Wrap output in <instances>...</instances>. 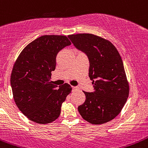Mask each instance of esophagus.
Segmentation results:
<instances>
[{
	"mask_svg": "<svg viewBox=\"0 0 148 148\" xmlns=\"http://www.w3.org/2000/svg\"><path fill=\"white\" fill-rule=\"evenodd\" d=\"M72 89H73V90H77L78 87H77V86H72Z\"/></svg>",
	"mask_w": 148,
	"mask_h": 148,
	"instance_id": "1",
	"label": "esophagus"
}]
</instances>
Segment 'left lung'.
Instances as JSON below:
<instances>
[{"label":"left lung","instance_id":"8db88e82","mask_svg":"<svg viewBox=\"0 0 148 148\" xmlns=\"http://www.w3.org/2000/svg\"><path fill=\"white\" fill-rule=\"evenodd\" d=\"M76 48L88 58V76L94 91H84L86 100L78 107L88 122L102 124L120 113L129 93L124 64L119 52L109 40L91 34L68 36Z\"/></svg>","mask_w":148,"mask_h":148}]
</instances>
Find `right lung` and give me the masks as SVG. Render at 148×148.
<instances>
[{
	"label": "right lung",
	"instance_id": "1",
	"mask_svg": "<svg viewBox=\"0 0 148 148\" xmlns=\"http://www.w3.org/2000/svg\"><path fill=\"white\" fill-rule=\"evenodd\" d=\"M70 45L66 36H42L27 45L14 63L10 77L14 100L34 122L46 124L58 119L62 104L71 92L68 84L58 88L50 82L57 55Z\"/></svg>",
	"mask_w": 148,
	"mask_h": 148
}]
</instances>
